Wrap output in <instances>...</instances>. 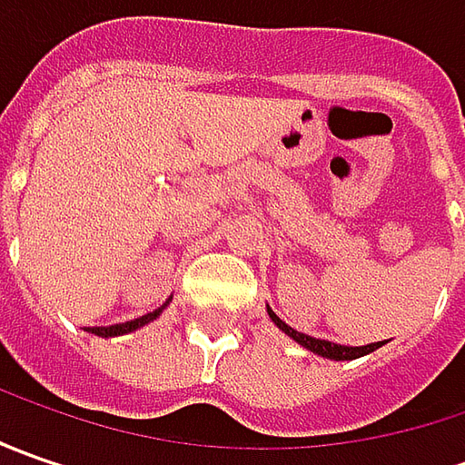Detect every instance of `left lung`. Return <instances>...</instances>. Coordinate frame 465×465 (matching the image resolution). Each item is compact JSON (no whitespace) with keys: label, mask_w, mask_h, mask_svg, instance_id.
<instances>
[{"label":"left lung","mask_w":465,"mask_h":465,"mask_svg":"<svg viewBox=\"0 0 465 465\" xmlns=\"http://www.w3.org/2000/svg\"><path fill=\"white\" fill-rule=\"evenodd\" d=\"M269 318L277 323V329H282L287 336H292L297 344H302L305 349H311L312 354H321V357H326V360H357V357H365L370 351H375L378 347H383L385 341H375V344H367V347H344V344H331L326 339H312L308 333H300V331L290 329L282 318H279L277 312L269 308Z\"/></svg>","instance_id":"8db88e82"}]
</instances>
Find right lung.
I'll return each mask as SVG.
<instances>
[{"label": "right lung", "mask_w": 465, "mask_h": 465, "mask_svg": "<svg viewBox=\"0 0 465 465\" xmlns=\"http://www.w3.org/2000/svg\"><path fill=\"white\" fill-rule=\"evenodd\" d=\"M168 305V302H165ZM163 305V308H165ZM163 308H157V311L147 312V315H142V318H134V321H126V323H116V326H93V329H87L90 333H95V336H103V339H108V336H124V333H129V331L142 329V326H147L150 321H154Z\"/></svg>", "instance_id": "right-lung-1"}]
</instances>
